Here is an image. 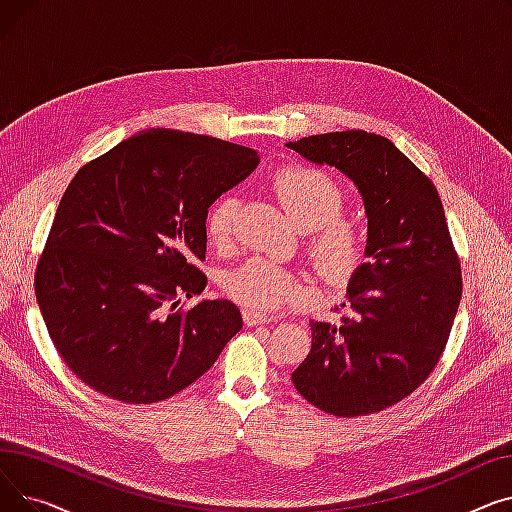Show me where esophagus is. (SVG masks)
<instances>
[{
	"label": "esophagus",
	"mask_w": 512,
	"mask_h": 512,
	"mask_svg": "<svg viewBox=\"0 0 512 512\" xmlns=\"http://www.w3.org/2000/svg\"><path fill=\"white\" fill-rule=\"evenodd\" d=\"M242 317H245L247 326H263V324H270V321L274 319L272 315H267L263 311H255V309H245L242 311Z\"/></svg>",
	"instance_id": "obj_1"
}]
</instances>
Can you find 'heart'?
<instances>
[{
	"label": "heart",
	"mask_w": 512,
	"mask_h": 512,
	"mask_svg": "<svg viewBox=\"0 0 512 512\" xmlns=\"http://www.w3.org/2000/svg\"><path fill=\"white\" fill-rule=\"evenodd\" d=\"M274 193L290 222L311 230L307 253L315 272L328 282L351 278L367 255V232L357 220L342 218L346 207L344 186L326 170L290 166L276 174ZM236 199L222 197L207 213V234L215 245L230 240ZM226 294L238 305L255 311H272L305 297L299 276L267 259H249L224 282Z\"/></svg>",
	"instance_id": "b5f03b06"
}]
</instances>
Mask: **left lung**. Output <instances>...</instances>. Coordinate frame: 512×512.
I'll list each match as a JSON object with an SVG mask.
<instances>
[{
  "label": "left lung",
  "instance_id": "8db88e82",
  "mask_svg": "<svg viewBox=\"0 0 512 512\" xmlns=\"http://www.w3.org/2000/svg\"><path fill=\"white\" fill-rule=\"evenodd\" d=\"M288 147L351 178L369 218V259L348 284L351 313L338 326L311 321V351L292 384L334 417L380 413L436 369L461 303V259L442 201L434 182L380 134H313Z\"/></svg>",
  "mask_w": 512,
  "mask_h": 512
}]
</instances>
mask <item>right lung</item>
I'll return each mask as SVG.
<instances>
[{
  "instance_id": "obj_1",
  "label": "right lung",
  "mask_w": 512,
  "mask_h": 512,
  "mask_svg": "<svg viewBox=\"0 0 512 512\" xmlns=\"http://www.w3.org/2000/svg\"><path fill=\"white\" fill-rule=\"evenodd\" d=\"M257 151L157 128L89 161L68 184L37 261L35 294L76 378L126 405L166 400L242 328L232 301H201L209 205Z\"/></svg>"
}]
</instances>
